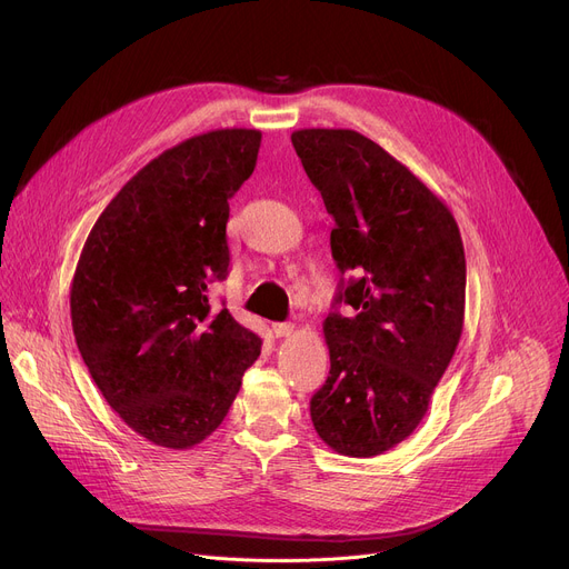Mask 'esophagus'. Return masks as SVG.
<instances>
[{
    "label": "esophagus",
    "mask_w": 569,
    "mask_h": 569,
    "mask_svg": "<svg viewBox=\"0 0 569 569\" xmlns=\"http://www.w3.org/2000/svg\"><path fill=\"white\" fill-rule=\"evenodd\" d=\"M272 330L277 337H290L295 332V325L292 322H274Z\"/></svg>",
    "instance_id": "obj_1"
}]
</instances>
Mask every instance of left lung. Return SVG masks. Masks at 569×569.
Returning a JSON list of instances; mask_svg holds the SVG:
<instances>
[{
  "mask_svg": "<svg viewBox=\"0 0 569 569\" xmlns=\"http://www.w3.org/2000/svg\"><path fill=\"white\" fill-rule=\"evenodd\" d=\"M320 191L339 272L322 332L330 376L311 397L318 436L346 457L408 438L459 346L466 256L447 204L380 144L350 129L290 136ZM339 306L353 311L343 317Z\"/></svg>",
  "mask_w": 569,
  "mask_h": 569,
  "instance_id": "left-lung-1",
  "label": "left lung"
}]
</instances>
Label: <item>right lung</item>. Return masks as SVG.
I'll return each instance as SVG.
<instances>
[{
    "mask_svg": "<svg viewBox=\"0 0 569 569\" xmlns=\"http://www.w3.org/2000/svg\"><path fill=\"white\" fill-rule=\"evenodd\" d=\"M260 138L219 129L166 149L110 200L76 267L71 322L89 373L136 433L170 450L223 422L260 355V337L209 302L228 277V200Z\"/></svg>",
    "mask_w": 569,
    "mask_h": 569,
    "instance_id": "add662e5",
    "label": "right lung"
}]
</instances>
